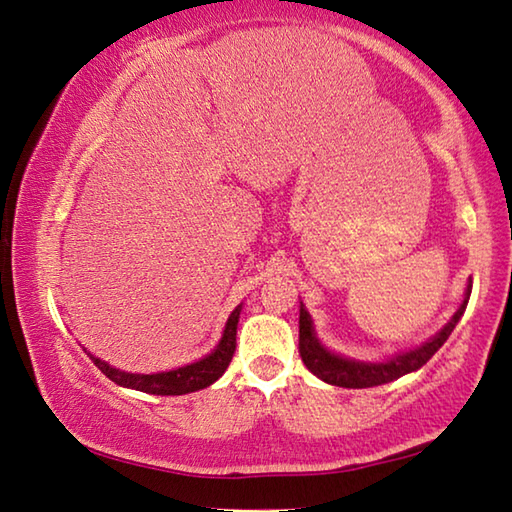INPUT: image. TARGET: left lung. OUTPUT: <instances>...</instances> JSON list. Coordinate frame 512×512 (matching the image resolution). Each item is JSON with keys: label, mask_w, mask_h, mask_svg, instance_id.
<instances>
[{"label": "left lung", "mask_w": 512, "mask_h": 512, "mask_svg": "<svg viewBox=\"0 0 512 512\" xmlns=\"http://www.w3.org/2000/svg\"><path fill=\"white\" fill-rule=\"evenodd\" d=\"M470 291H472V286H468L466 300H463V304L459 306V311L454 313V318L445 324V327L436 333L432 340H427L425 345L416 347L412 351L398 353L396 358L387 360V362H356V360H347L342 356H336V353H329L320 345L318 338H315L309 313H306L302 306L300 309V356H302V362L306 365V369L311 371V374L322 378L324 383H329V385L362 389V387H376V385L392 383V380L410 374V371L421 369L425 362L443 347V342L450 338L452 329L457 327L459 318L463 315V311H466Z\"/></svg>", "instance_id": "1"}]
</instances>
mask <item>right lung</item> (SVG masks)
I'll use <instances>...</instances> for the list:
<instances>
[{
	"instance_id": "obj_1",
	"label": "right lung",
	"mask_w": 512,
	"mask_h": 512,
	"mask_svg": "<svg viewBox=\"0 0 512 512\" xmlns=\"http://www.w3.org/2000/svg\"><path fill=\"white\" fill-rule=\"evenodd\" d=\"M239 311L241 306H237V309L230 313L224 329V338H221L217 349L212 351L210 356L174 371H163V374H127V371H118L114 367H109L107 362L94 358L91 353L89 358L94 360V365L102 371V374H105L109 380H114V383L120 387L138 389V392L156 394V396H181V394L199 392V389L208 387L215 383L217 378H221V374H224L230 365L232 353H235V347H237Z\"/></svg>"
}]
</instances>
